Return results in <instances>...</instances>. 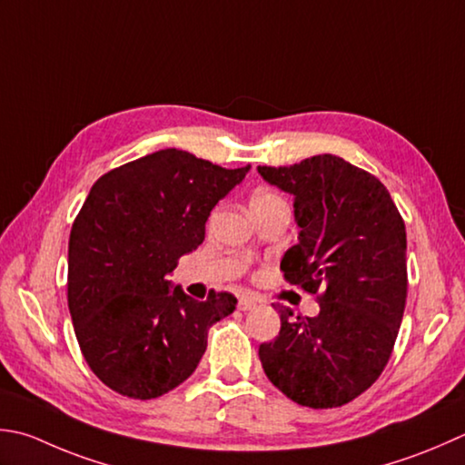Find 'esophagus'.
Returning a JSON list of instances; mask_svg holds the SVG:
<instances>
[{"label": "esophagus", "mask_w": 465, "mask_h": 465, "mask_svg": "<svg viewBox=\"0 0 465 465\" xmlns=\"http://www.w3.org/2000/svg\"><path fill=\"white\" fill-rule=\"evenodd\" d=\"M253 306H256V300H253L252 296H242L240 298V302H238V308H240V311H252V308Z\"/></svg>", "instance_id": "34e87169"}]
</instances>
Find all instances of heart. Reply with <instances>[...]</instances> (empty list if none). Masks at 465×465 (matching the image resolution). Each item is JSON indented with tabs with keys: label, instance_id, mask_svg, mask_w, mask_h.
Returning a JSON list of instances; mask_svg holds the SVG:
<instances>
[{
	"label": "heart",
	"instance_id": "heart-1",
	"mask_svg": "<svg viewBox=\"0 0 465 465\" xmlns=\"http://www.w3.org/2000/svg\"><path fill=\"white\" fill-rule=\"evenodd\" d=\"M282 197L274 191L270 189H258L253 191L252 197H250V209L252 207H260V205H270V203H280Z\"/></svg>",
	"mask_w": 465,
	"mask_h": 465
}]
</instances>
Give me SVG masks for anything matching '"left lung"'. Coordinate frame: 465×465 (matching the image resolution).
Segmentation results:
<instances>
[{
	"instance_id": "1",
	"label": "left lung",
	"mask_w": 465,
	"mask_h": 465,
	"mask_svg": "<svg viewBox=\"0 0 465 465\" xmlns=\"http://www.w3.org/2000/svg\"><path fill=\"white\" fill-rule=\"evenodd\" d=\"M258 173L294 195L298 243L280 270L321 304L312 318L274 304L280 334L260 344L263 372L298 405L341 407L375 383L395 347L407 298L403 217L375 175L334 154Z\"/></svg>"
}]
</instances>
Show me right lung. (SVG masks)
<instances>
[{
    "instance_id": "right-lung-1",
    "label": "right lung",
    "mask_w": 465,
    "mask_h": 465,
    "mask_svg": "<svg viewBox=\"0 0 465 465\" xmlns=\"http://www.w3.org/2000/svg\"><path fill=\"white\" fill-rule=\"evenodd\" d=\"M248 171L163 149L90 189L70 232L68 308L88 367L116 393L144 401L183 383L209 326L235 311L233 294L212 290L199 302L171 290L167 276L205 240L212 209Z\"/></svg>"
}]
</instances>
